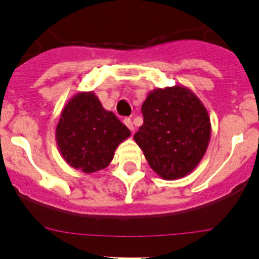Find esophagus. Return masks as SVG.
<instances>
[{"label":"esophagus","instance_id":"34e87169","mask_svg":"<svg viewBox=\"0 0 259 259\" xmlns=\"http://www.w3.org/2000/svg\"><path fill=\"white\" fill-rule=\"evenodd\" d=\"M124 124L126 125L127 127H129L130 132H134V125H133V121H132V119H130V117H125Z\"/></svg>","mask_w":259,"mask_h":259}]
</instances>
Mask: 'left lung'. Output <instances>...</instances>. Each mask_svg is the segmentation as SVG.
I'll return each instance as SVG.
<instances>
[{
    "mask_svg": "<svg viewBox=\"0 0 259 259\" xmlns=\"http://www.w3.org/2000/svg\"><path fill=\"white\" fill-rule=\"evenodd\" d=\"M144 122L134 140L160 178L174 180L192 173L207 151L210 119L192 90L183 85L154 89L142 105Z\"/></svg>",
    "mask_w": 259,
    "mask_h": 259,
    "instance_id": "left-lung-1",
    "label": "left lung"
}]
</instances>
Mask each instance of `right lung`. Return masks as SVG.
<instances>
[{
	"label": "right lung",
	"mask_w": 259,
	"mask_h": 259,
	"mask_svg": "<svg viewBox=\"0 0 259 259\" xmlns=\"http://www.w3.org/2000/svg\"><path fill=\"white\" fill-rule=\"evenodd\" d=\"M130 130L105 110L93 91L72 96L62 109L56 126V143L70 166L83 173L103 170L115 149L130 137Z\"/></svg>",
	"instance_id": "add662e5"
}]
</instances>
